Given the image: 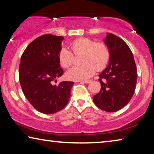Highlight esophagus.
Instances as JSON below:
<instances>
[{
	"instance_id": "obj_1",
	"label": "esophagus",
	"mask_w": 154,
	"mask_h": 154,
	"mask_svg": "<svg viewBox=\"0 0 154 154\" xmlns=\"http://www.w3.org/2000/svg\"><path fill=\"white\" fill-rule=\"evenodd\" d=\"M91 82V80H86V81H83V82H82V83H89Z\"/></svg>"
}]
</instances>
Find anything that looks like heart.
<instances>
[{"label":"heart","mask_w":154,"mask_h":154,"mask_svg":"<svg viewBox=\"0 0 154 154\" xmlns=\"http://www.w3.org/2000/svg\"><path fill=\"white\" fill-rule=\"evenodd\" d=\"M75 55H82V66H75L66 73L68 79L83 81L88 79L94 74L96 68L100 71L106 66L110 52L105 43H96L88 38H81L74 41L71 45ZM58 60L64 69L70 67L73 62V54L66 48H62L58 54Z\"/></svg>","instance_id":"heart-1"}]
</instances>
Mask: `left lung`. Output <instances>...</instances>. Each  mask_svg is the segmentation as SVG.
Listing matches in <instances>:
<instances>
[{
  "mask_svg": "<svg viewBox=\"0 0 154 154\" xmlns=\"http://www.w3.org/2000/svg\"><path fill=\"white\" fill-rule=\"evenodd\" d=\"M110 52L109 64L98 75L100 91L93 96L98 108L116 112L126 106L134 94L137 71L131 50L120 38L106 33L103 40Z\"/></svg>",
  "mask_w": 154,
  "mask_h": 154,
  "instance_id": "left-lung-1",
  "label": "left lung"
}]
</instances>
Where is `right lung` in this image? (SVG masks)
Masks as SVG:
<instances>
[{
  "mask_svg": "<svg viewBox=\"0 0 154 154\" xmlns=\"http://www.w3.org/2000/svg\"><path fill=\"white\" fill-rule=\"evenodd\" d=\"M63 36L44 35L26 48L21 57L19 79L26 98L36 110L45 114L64 108L71 97L74 82L53 81L63 75L58 60Z\"/></svg>",
  "mask_w": 154,
  "mask_h": 154,
  "instance_id": "right-lung-1",
  "label": "right lung"
}]
</instances>
